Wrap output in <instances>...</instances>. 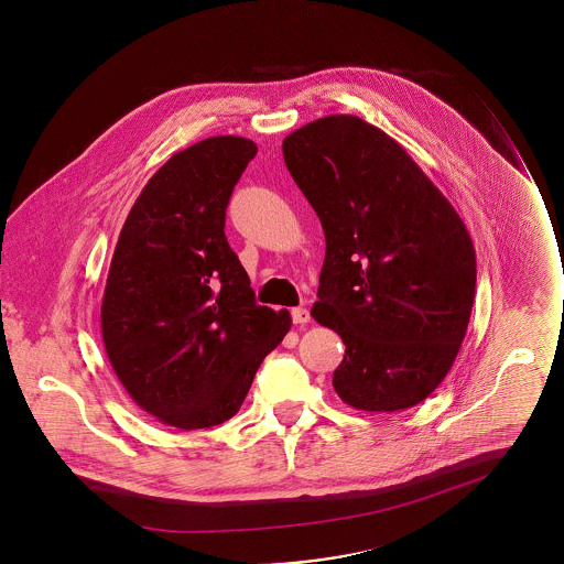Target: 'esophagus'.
I'll use <instances>...</instances> for the list:
<instances>
[{
	"label": "esophagus",
	"instance_id": "obj_1",
	"mask_svg": "<svg viewBox=\"0 0 564 564\" xmlns=\"http://www.w3.org/2000/svg\"><path fill=\"white\" fill-rule=\"evenodd\" d=\"M292 322L297 323V325H304V323L311 322V313L306 308H302V306L292 308Z\"/></svg>",
	"mask_w": 564,
	"mask_h": 564
}]
</instances>
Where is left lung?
Segmentation results:
<instances>
[{
  "instance_id": "left-lung-1",
  "label": "left lung",
  "mask_w": 564,
  "mask_h": 564,
  "mask_svg": "<svg viewBox=\"0 0 564 564\" xmlns=\"http://www.w3.org/2000/svg\"><path fill=\"white\" fill-rule=\"evenodd\" d=\"M283 159L325 235L313 319L347 345L334 389L350 408L395 412L455 364L476 295V251L444 194L402 145L357 116L283 139Z\"/></svg>"
}]
</instances>
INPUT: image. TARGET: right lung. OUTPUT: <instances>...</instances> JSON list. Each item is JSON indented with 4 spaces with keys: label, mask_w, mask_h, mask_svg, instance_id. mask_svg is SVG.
Segmentation results:
<instances>
[{
    "label": "right lung",
    "mask_w": 564,
    "mask_h": 564,
    "mask_svg": "<svg viewBox=\"0 0 564 564\" xmlns=\"http://www.w3.org/2000/svg\"><path fill=\"white\" fill-rule=\"evenodd\" d=\"M256 154L237 134L173 154L141 189L113 249L101 304L109 364L139 408L177 430L235 416L292 327L288 311L256 304L224 232Z\"/></svg>",
    "instance_id": "1"
}]
</instances>
